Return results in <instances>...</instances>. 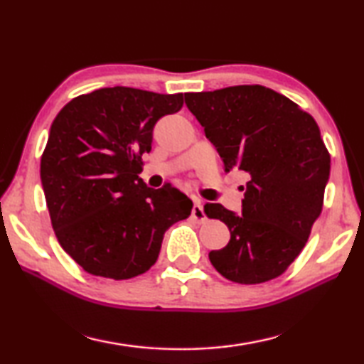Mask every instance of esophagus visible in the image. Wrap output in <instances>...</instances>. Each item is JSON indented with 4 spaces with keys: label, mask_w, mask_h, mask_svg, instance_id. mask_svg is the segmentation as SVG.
<instances>
[{
    "label": "esophagus",
    "mask_w": 364,
    "mask_h": 364,
    "mask_svg": "<svg viewBox=\"0 0 364 364\" xmlns=\"http://www.w3.org/2000/svg\"><path fill=\"white\" fill-rule=\"evenodd\" d=\"M193 218L197 220V221H204L205 220L204 207H202L200 202H194V205H193Z\"/></svg>",
    "instance_id": "obj_1"
}]
</instances>
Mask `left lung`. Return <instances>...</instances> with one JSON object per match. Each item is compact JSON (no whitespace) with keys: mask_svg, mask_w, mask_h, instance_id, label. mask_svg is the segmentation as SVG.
Segmentation results:
<instances>
[{"mask_svg":"<svg viewBox=\"0 0 364 364\" xmlns=\"http://www.w3.org/2000/svg\"><path fill=\"white\" fill-rule=\"evenodd\" d=\"M223 159L225 171L247 175L242 215L205 204L230 228L226 247L208 254L221 276L239 284L278 278L300 255L323 210L331 156L315 119L262 85L184 95Z\"/></svg>","mask_w":364,"mask_h":364,"instance_id":"1","label":"left lung"}]
</instances>
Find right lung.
<instances>
[{"mask_svg": "<svg viewBox=\"0 0 364 364\" xmlns=\"http://www.w3.org/2000/svg\"><path fill=\"white\" fill-rule=\"evenodd\" d=\"M183 102V93L114 86L73 97L54 119L41 184L60 247L86 273L115 281L146 273L165 231L191 215L180 191L151 189L138 176L154 125Z\"/></svg>", "mask_w": 364, "mask_h": 364, "instance_id": "1", "label": "right lung"}]
</instances>
